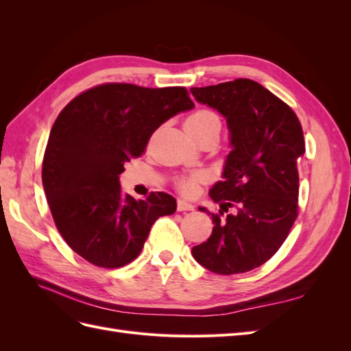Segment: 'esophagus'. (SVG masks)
I'll return each mask as SVG.
<instances>
[{"label":"esophagus","mask_w":351,"mask_h":351,"mask_svg":"<svg viewBox=\"0 0 351 351\" xmlns=\"http://www.w3.org/2000/svg\"><path fill=\"white\" fill-rule=\"evenodd\" d=\"M177 209H178L180 212H184V210H193V209H195V206H193L192 204H187L186 200H182V199H180V200L177 202Z\"/></svg>","instance_id":"obj_1"}]
</instances>
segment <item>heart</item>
Masks as SVG:
<instances>
[{
  "mask_svg": "<svg viewBox=\"0 0 351 351\" xmlns=\"http://www.w3.org/2000/svg\"><path fill=\"white\" fill-rule=\"evenodd\" d=\"M184 127L190 136L197 137V136L206 134V133H219L221 121L214 111L197 110L187 117ZM205 180H206V176L204 173L196 171V173H190L187 176H183L182 178H178L177 186L182 193L193 195V193H196L199 184L202 182H205Z\"/></svg>",
  "mask_w": 351,
  "mask_h": 351,
  "instance_id": "heart-1",
  "label": "heart"
}]
</instances>
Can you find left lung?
Here are the masks:
<instances>
[{"mask_svg":"<svg viewBox=\"0 0 351 351\" xmlns=\"http://www.w3.org/2000/svg\"><path fill=\"white\" fill-rule=\"evenodd\" d=\"M190 90L226 117L232 145L222 180L209 192L221 209L199 208L214 230L192 254L219 275L247 272L277 253L299 215L302 124L289 105L250 79Z\"/></svg>","mask_w":351,"mask_h":351,"instance_id":"left-lung-1","label":"left lung"}]
</instances>
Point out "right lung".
I'll use <instances>...</instances> for the list:
<instances>
[{
	"label": "right lung",
	"mask_w": 351,
	"mask_h": 351,
	"mask_svg": "<svg viewBox=\"0 0 351 351\" xmlns=\"http://www.w3.org/2000/svg\"><path fill=\"white\" fill-rule=\"evenodd\" d=\"M186 88L104 83L71 99L52 125L42 183L61 237L99 268H120L142 252L154 222L177 209L152 192L145 200L123 193L119 176L145 154L152 133L193 108Z\"/></svg>",
	"instance_id": "1"
}]
</instances>
